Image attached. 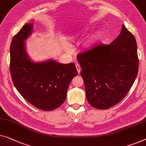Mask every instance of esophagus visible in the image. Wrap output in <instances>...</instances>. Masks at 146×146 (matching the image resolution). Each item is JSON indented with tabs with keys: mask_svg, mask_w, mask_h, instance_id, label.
<instances>
[{
	"mask_svg": "<svg viewBox=\"0 0 146 146\" xmlns=\"http://www.w3.org/2000/svg\"><path fill=\"white\" fill-rule=\"evenodd\" d=\"M76 69H77V71H78V74H80V71H81V67H80V64H78V63H76Z\"/></svg>",
	"mask_w": 146,
	"mask_h": 146,
	"instance_id": "obj_1",
	"label": "esophagus"
}]
</instances>
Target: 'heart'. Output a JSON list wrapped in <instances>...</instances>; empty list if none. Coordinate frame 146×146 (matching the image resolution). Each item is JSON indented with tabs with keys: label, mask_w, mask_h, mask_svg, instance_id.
Here are the masks:
<instances>
[{
	"label": "heart",
	"mask_w": 146,
	"mask_h": 146,
	"mask_svg": "<svg viewBox=\"0 0 146 146\" xmlns=\"http://www.w3.org/2000/svg\"><path fill=\"white\" fill-rule=\"evenodd\" d=\"M79 34H80V32L78 33H75V34L72 35L70 39H73V38L77 37L78 35H79ZM100 37H101V35L99 33H96V34L92 35V36L88 40V41L86 42V45L90 46V45H94L95 43H96L97 42L99 41V40L100 39Z\"/></svg>",
	"instance_id": "b5f03b06"
}]
</instances>
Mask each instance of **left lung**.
Here are the masks:
<instances>
[{
  "instance_id": "1",
  "label": "left lung",
  "mask_w": 146,
  "mask_h": 146,
  "mask_svg": "<svg viewBox=\"0 0 146 146\" xmlns=\"http://www.w3.org/2000/svg\"><path fill=\"white\" fill-rule=\"evenodd\" d=\"M88 103L98 109L117 105L129 92L138 72L136 41L124 25L109 45H99L77 56Z\"/></svg>"
}]
</instances>
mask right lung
Returning <instances> with one entry per match:
<instances>
[{
    "mask_svg": "<svg viewBox=\"0 0 146 146\" xmlns=\"http://www.w3.org/2000/svg\"><path fill=\"white\" fill-rule=\"evenodd\" d=\"M33 27V23L26 24L12 40V80L18 92L31 105L43 111H52L64 102L69 84L78 72L74 62L65 64L52 59L31 60L26 41L32 34Z\"/></svg>",
    "mask_w": 146,
    "mask_h": 146,
    "instance_id": "1",
    "label": "right lung"
}]
</instances>
